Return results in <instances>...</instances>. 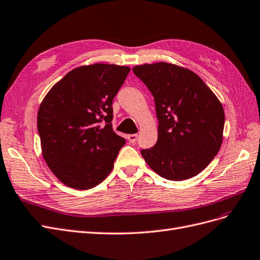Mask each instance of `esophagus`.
<instances>
[{"mask_svg": "<svg viewBox=\"0 0 260 260\" xmlns=\"http://www.w3.org/2000/svg\"><path fill=\"white\" fill-rule=\"evenodd\" d=\"M137 138H138L137 134H131V135L127 136V139H128V141L131 142V144H134V142H136Z\"/></svg>", "mask_w": 260, "mask_h": 260, "instance_id": "1", "label": "esophagus"}]
</instances>
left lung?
<instances>
[{
    "mask_svg": "<svg viewBox=\"0 0 260 260\" xmlns=\"http://www.w3.org/2000/svg\"><path fill=\"white\" fill-rule=\"evenodd\" d=\"M133 71L151 91L158 121L156 144L142 149V157L165 179L194 177L221 147L222 105L189 69L157 62L136 66Z\"/></svg>",
    "mask_w": 260,
    "mask_h": 260,
    "instance_id": "left-lung-1",
    "label": "left lung"
}]
</instances>
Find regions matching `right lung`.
I'll return each mask as SVG.
<instances>
[{
	"instance_id": "obj_1",
	"label": "right lung",
	"mask_w": 260,
	"mask_h": 260,
	"mask_svg": "<svg viewBox=\"0 0 260 260\" xmlns=\"http://www.w3.org/2000/svg\"><path fill=\"white\" fill-rule=\"evenodd\" d=\"M124 66L94 63L67 73L38 112L42 154L66 186L94 188L106 179L125 145L112 128V102L129 73Z\"/></svg>"
}]
</instances>
